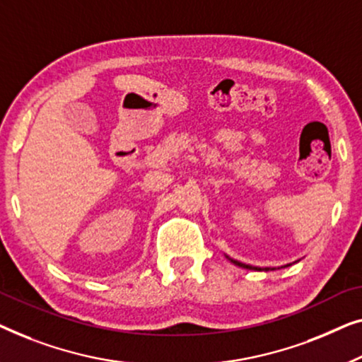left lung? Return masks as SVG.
<instances>
[{
	"instance_id": "1",
	"label": "left lung",
	"mask_w": 362,
	"mask_h": 362,
	"mask_svg": "<svg viewBox=\"0 0 362 362\" xmlns=\"http://www.w3.org/2000/svg\"><path fill=\"white\" fill-rule=\"evenodd\" d=\"M226 259L230 262H233L234 266H238V267H243V269H247V271H276V269H271V267H256V266H249V264H244V262H239V261H236V259H231L230 256H226ZM288 266H292V264H287V266H284V267H288Z\"/></svg>"
}]
</instances>
